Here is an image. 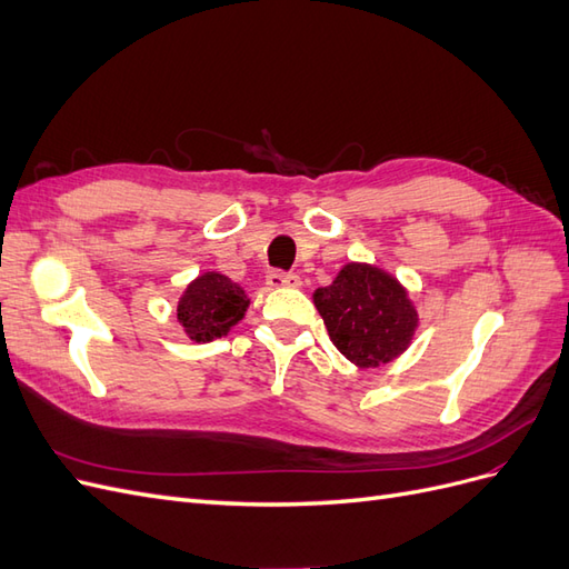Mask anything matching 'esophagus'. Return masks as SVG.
Masks as SVG:
<instances>
[{
	"label": "esophagus",
	"instance_id": "1",
	"mask_svg": "<svg viewBox=\"0 0 569 569\" xmlns=\"http://www.w3.org/2000/svg\"><path fill=\"white\" fill-rule=\"evenodd\" d=\"M266 284L272 289H284V287H301V278L295 272H280L274 270L266 278Z\"/></svg>",
	"mask_w": 569,
	"mask_h": 569
}]
</instances>
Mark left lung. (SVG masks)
<instances>
[{"label": "left lung", "mask_w": 569, "mask_h": 569, "mask_svg": "<svg viewBox=\"0 0 569 569\" xmlns=\"http://www.w3.org/2000/svg\"><path fill=\"white\" fill-rule=\"evenodd\" d=\"M313 303L335 347L356 368H380L399 358L420 325L408 289L375 263L349 261Z\"/></svg>", "instance_id": "left-lung-1"}]
</instances>
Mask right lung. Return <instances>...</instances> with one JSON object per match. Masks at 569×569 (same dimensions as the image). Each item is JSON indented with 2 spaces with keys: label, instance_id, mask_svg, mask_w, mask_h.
Segmentation results:
<instances>
[{
  "label": "right lung",
  "instance_id": "1",
  "mask_svg": "<svg viewBox=\"0 0 569 569\" xmlns=\"http://www.w3.org/2000/svg\"><path fill=\"white\" fill-rule=\"evenodd\" d=\"M249 303L242 284L218 270H206L180 295L178 322L187 339L206 343L226 337L244 318Z\"/></svg>",
  "mask_w": 569,
  "mask_h": 569
}]
</instances>
